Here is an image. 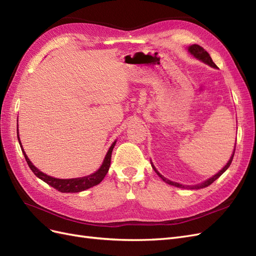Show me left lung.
Segmentation results:
<instances>
[{
  "instance_id": "left-lung-1",
  "label": "left lung",
  "mask_w": 256,
  "mask_h": 256,
  "mask_svg": "<svg viewBox=\"0 0 256 256\" xmlns=\"http://www.w3.org/2000/svg\"><path fill=\"white\" fill-rule=\"evenodd\" d=\"M188 52L191 54V56L194 58H196V60H200V62H203L204 64H206V65H208V66H210V67H212V68H214V69H218V66H216L214 62H212V58H210V56H209L208 54V52L207 51H205L202 47H200V46H198V44H191V46H189L188 47ZM235 146H236V143H235ZM234 154H235V148H234V150H233V154H232V156H230V160L228 161V164L224 166L220 171L216 173V174H214V176H212L210 178H208V180H204L203 182H200V184H192V186H187V184H180V182H172V180H168V178H166L164 175H161L159 172H158V170L154 168V164L152 162V160H150V164H152V168H154V171L157 173V175L161 178L162 180H164V182H166L168 184H171V186H174V187H177V188H182V189H190V190H193V189H203V188H206V187H208L209 184H212L216 180H218V178L226 171V170L228 168V166H230V164H232V160H233V157H234Z\"/></svg>"
}]
</instances>
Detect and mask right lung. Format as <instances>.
Instances as JSON below:
<instances>
[{"label": "right lung", "instance_id": "add662e5", "mask_svg": "<svg viewBox=\"0 0 256 256\" xmlns=\"http://www.w3.org/2000/svg\"><path fill=\"white\" fill-rule=\"evenodd\" d=\"M18 126V124H17ZM17 136H18V141L21 147V150L23 152V156H24L28 164L30 166V168L32 170V172L36 175V177L40 178L42 182H44L46 184H48L51 187H53L54 189H56L60 192H63V193H76V192H81L84 191L86 189H90L92 187H94V186H97L98 184H100L104 176L106 175L108 171H109L110 168V164H111V156H112V150L114 148V146L116 144L115 140L112 145L110 146L109 150L106 152V157L102 161V166L97 170L96 172H94L92 174L86 175V176H83V177H76V178H68V180H60V178H56V177H52L49 176L47 174H44V172H42L40 170H38L30 160L28 159V157L26 156V154L23 150V146L21 144L20 141V136H19V130L17 128Z\"/></svg>", "mask_w": 256, "mask_h": 256}]
</instances>
